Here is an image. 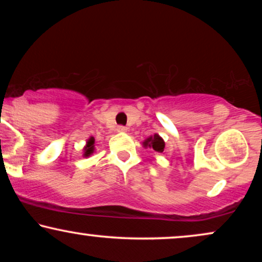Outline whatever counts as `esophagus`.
Listing matches in <instances>:
<instances>
[{"mask_svg":"<svg viewBox=\"0 0 262 262\" xmlns=\"http://www.w3.org/2000/svg\"><path fill=\"white\" fill-rule=\"evenodd\" d=\"M117 131L120 132V134H125V132H127V127H125V126H118V127H117Z\"/></svg>","mask_w":262,"mask_h":262,"instance_id":"1","label":"esophagus"}]
</instances>
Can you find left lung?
<instances>
[{"label":"left lung","mask_w":262,"mask_h":262,"mask_svg":"<svg viewBox=\"0 0 262 262\" xmlns=\"http://www.w3.org/2000/svg\"><path fill=\"white\" fill-rule=\"evenodd\" d=\"M164 145L166 144H164L163 138L161 137L159 134L150 136V137H148L144 142H143V146H144V148H150L155 150L157 152H163Z\"/></svg>","instance_id":"obj_1"}]
</instances>
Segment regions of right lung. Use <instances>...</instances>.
<instances>
[{"mask_svg": "<svg viewBox=\"0 0 262 262\" xmlns=\"http://www.w3.org/2000/svg\"><path fill=\"white\" fill-rule=\"evenodd\" d=\"M94 143H95L94 137H89L87 139V142H85V146L83 148V157H89L93 152H94L95 150Z\"/></svg>", "mask_w": 262, "mask_h": 262, "instance_id": "right-lung-1", "label": "right lung"}]
</instances>
